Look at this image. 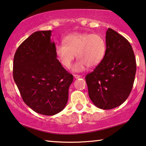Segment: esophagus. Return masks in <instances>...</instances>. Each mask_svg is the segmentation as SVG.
Instances as JSON below:
<instances>
[{
  "mask_svg": "<svg viewBox=\"0 0 146 146\" xmlns=\"http://www.w3.org/2000/svg\"><path fill=\"white\" fill-rule=\"evenodd\" d=\"M74 77H75V79H79V78L81 77V76L79 75H74Z\"/></svg>",
  "mask_w": 146,
  "mask_h": 146,
  "instance_id": "1",
  "label": "esophagus"
}]
</instances>
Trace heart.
I'll return each mask as SVG.
<instances>
[{
  "label": "heart",
  "instance_id": "obj_1",
  "mask_svg": "<svg viewBox=\"0 0 146 146\" xmlns=\"http://www.w3.org/2000/svg\"><path fill=\"white\" fill-rule=\"evenodd\" d=\"M63 43L55 48V55L61 65L69 69L77 55L79 60L73 65L74 72H82L88 67H96L105 57L106 40L100 34L73 33L65 36Z\"/></svg>",
  "mask_w": 146,
  "mask_h": 146
}]
</instances>
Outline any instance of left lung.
I'll return each instance as SVG.
<instances>
[{
  "mask_svg": "<svg viewBox=\"0 0 146 146\" xmlns=\"http://www.w3.org/2000/svg\"><path fill=\"white\" fill-rule=\"evenodd\" d=\"M106 52L100 64L85 77L89 96L96 107L110 110L121 105L130 95L134 82L136 63L128 40L108 28Z\"/></svg>",
  "mask_w": 146,
  "mask_h": 146,
  "instance_id": "8db88e82",
  "label": "left lung"
}]
</instances>
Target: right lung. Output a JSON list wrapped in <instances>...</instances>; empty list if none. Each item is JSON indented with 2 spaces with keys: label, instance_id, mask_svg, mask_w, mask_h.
<instances>
[{
  "label": "right lung",
  "instance_id": "add662e5",
  "mask_svg": "<svg viewBox=\"0 0 146 146\" xmlns=\"http://www.w3.org/2000/svg\"><path fill=\"white\" fill-rule=\"evenodd\" d=\"M52 30L37 31L18 47L13 77L24 102L37 113L52 116L64 109L73 77L55 55Z\"/></svg>",
  "mask_w": 146,
  "mask_h": 146
}]
</instances>
